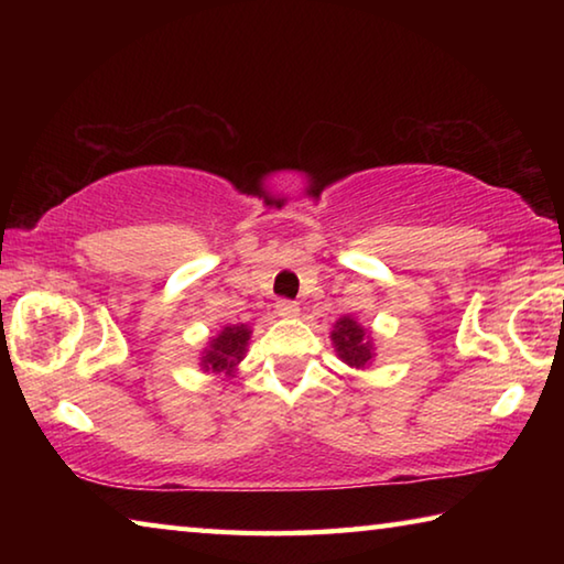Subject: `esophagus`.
<instances>
[{
    "instance_id": "1",
    "label": "esophagus",
    "mask_w": 564,
    "mask_h": 564,
    "mask_svg": "<svg viewBox=\"0 0 564 564\" xmlns=\"http://www.w3.org/2000/svg\"><path fill=\"white\" fill-rule=\"evenodd\" d=\"M275 313H279V316H283V318H293V316H299L301 308H299V303H295V301H279V303H275Z\"/></svg>"
}]
</instances>
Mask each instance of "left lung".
<instances>
[{"instance_id": "left-lung-1", "label": "left lung", "mask_w": 564, "mask_h": 564, "mask_svg": "<svg viewBox=\"0 0 564 564\" xmlns=\"http://www.w3.org/2000/svg\"><path fill=\"white\" fill-rule=\"evenodd\" d=\"M330 343L333 348H336V356L346 362L348 368L362 370L376 360L373 333L352 316H340L336 323H333Z\"/></svg>"}]
</instances>
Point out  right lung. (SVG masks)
Instances as JSON below:
<instances>
[{"label": "right lung", "mask_w": 564, "mask_h": 564, "mask_svg": "<svg viewBox=\"0 0 564 564\" xmlns=\"http://www.w3.org/2000/svg\"><path fill=\"white\" fill-rule=\"evenodd\" d=\"M251 333L253 330L243 326V323L224 326L216 336L208 338L206 348L202 350L198 368H202L204 373H226L228 378H234L238 370V362H241L248 352Z\"/></svg>", "instance_id": "obj_1"}]
</instances>
